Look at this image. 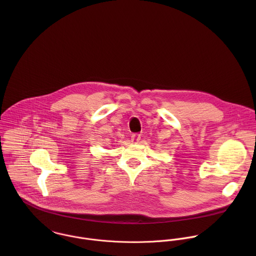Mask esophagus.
<instances>
[{
	"instance_id": "34e87169",
	"label": "esophagus",
	"mask_w": 256,
	"mask_h": 256,
	"mask_svg": "<svg viewBox=\"0 0 256 256\" xmlns=\"http://www.w3.org/2000/svg\"><path fill=\"white\" fill-rule=\"evenodd\" d=\"M141 139V135L140 134H138V133H134V134H132L131 135V141L132 142H139V140Z\"/></svg>"
}]
</instances>
